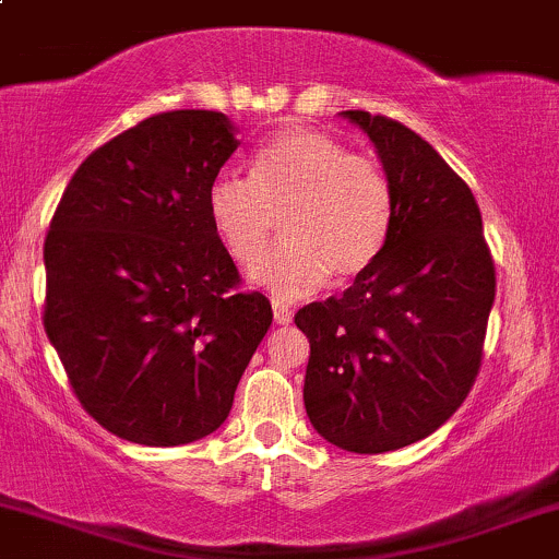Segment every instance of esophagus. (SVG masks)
I'll use <instances>...</instances> for the list:
<instances>
[{
    "label": "esophagus",
    "instance_id": "1",
    "mask_svg": "<svg viewBox=\"0 0 559 559\" xmlns=\"http://www.w3.org/2000/svg\"><path fill=\"white\" fill-rule=\"evenodd\" d=\"M292 318H294V312L288 310L286 305H281V301H273V320L278 325H288L292 323Z\"/></svg>",
    "mask_w": 559,
    "mask_h": 559
}]
</instances>
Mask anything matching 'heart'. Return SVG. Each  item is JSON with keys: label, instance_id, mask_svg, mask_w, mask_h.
Listing matches in <instances>:
<instances>
[{"label": "heart", "instance_id": "b5f03b06", "mask_svg": "<svg viewBox=\"0 0 559 559\" xmlns=\"http://www.w3.org/2000/svg\"><path fill=\"white\" fill-rule=\"evenodd\" d=\"M207 213L239 265L271 249L281 221L286 243L252 267V281L292 301L316 294L331 273L352 281L381 258L394 223V189L376 157L299 126L254 152L249 181L217 176L207 189Z\"/></svg>", "mask_w": 559, "mask_h": 559}]
</instances>
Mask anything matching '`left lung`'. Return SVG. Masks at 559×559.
<instances>
[{
  "mask_svg": "<svg viewBox=\"0 0 559 559\" xmlns=\"http://www.w3.org/2000/svg\"><path fill=\"white\" fill-rule=\"evenodd\" d=\"M342 115L373 141L394 223L381 258L294 323L310 338L312 428L346 452L381 454L431 436L465 402L497 278L476 197L439 152L383 115Z\"/></svg>",
  "mask_w": 559,
  "mask_h": 559,
  "instance_id": "1",
  "label": "left lung"
}]
</instances>
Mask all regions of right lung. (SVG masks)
<instances>
[{
  "mask_svg": "<svg viewBox=\"0 0 559 559\" xmlns=\"http://www.w3.org/2000/svg\"><path fill=\"white\" fill-rule=\"evenodd\" d=\"M236 133L213 110L152 115L83 159L49 223L44 329L83 409L133 444L221 428L273 323L207 213Z\"/></svg>",
  "mask_w": 559,
  "mask_h": 559,
  "instance_id": "obj_1",
  "label": "right lung"
}]
</instances>
